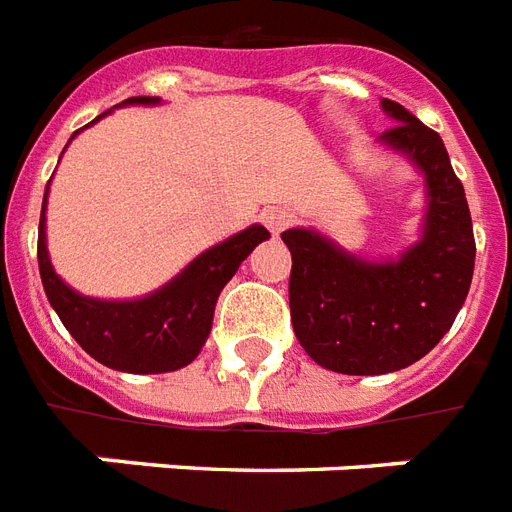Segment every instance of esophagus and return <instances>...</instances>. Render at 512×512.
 Instances as JSON below:
<instances>
[{
    "instance_id": "1",
    "label": "esophagus",
    "mask_w": 512,
    "mask_h": 512,
    "mask_svg": "<svg viewBox=\"0 0 512 512\" xmlns=\"http://www.w3.org/2000/svg\"><path fill=\"white\" fill-rule=\"evenodd\" d=\"M263 223L271 228V233H276V236H279L281 231H287L289 225L295 223V212H292V209H287V207L265 209Z\"/></svg>"
}]
</instances>
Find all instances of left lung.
<instances>
[{"mask_svg": "<svg viewBox=\"0 0 512 512\" xmlns=\"http://www.w3.org/2000/svg\"><path fill=\"white\" fill-rule=\"evenodd\" d=\"M393 127L380 143L425 177L420 239L401 255L366 260L313 231L289 228V311L305 353L340 374H388L436 348L452 329L476 265L468 199L444 140L382 98Z\"/></svg>", "mask_w": 512, "mask_h": 512, "instance_id": "obj_1", "label": "left lung"}]
</instances>
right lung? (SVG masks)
<instances>
[{
	"instance_id": "right-lung-1",
	"label": "right lung",
	"mask_w": 512,
	"mask_h": 512,
	"mask_svg": "<svg viewBox=\"0 0 512 512\" xmlns=\"http://www.w3.org/2000/svg\"><path fill=\"white\" fill-rule=\"evenodd\" d=\"M159 98H130L122 106H156ZM111 114V111H106ZM100 114L95 122H100ZM90 122V124H95ZM87 124V127H90ZM79 132L71 135V140ZM68 140V143H71ZM47 193L39 217V273L44 295L79 345L108 369L130 374H162L183 369L199 356L212 329L217 297L260 241L271 239L263 225H249L231 239L204 249L183 271L151 295L135 300H100L76 292L60 279L47 252Z\"/></svg>"
}]
</instances>
